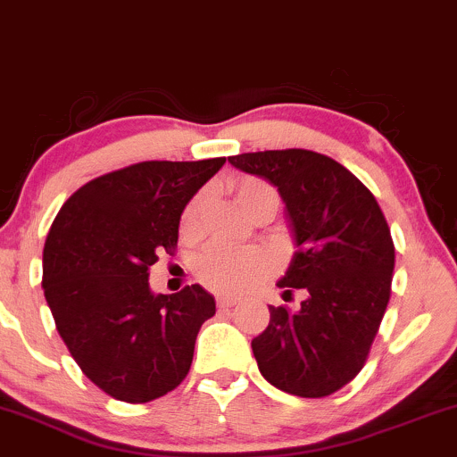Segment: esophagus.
Instances as JSON below:
<instances>
[{
	"mask_svg": "<svg viewBox=\"0 0 457 457\" xmlns=\"http://www.w3.org/2000/svg\"><path fill=\"white\" fill-rule=\"evenodd\" d=\"M217 305L221 307V309L234 307V305H236V298H229V296H217Z\"/></svg>",
	"mask_w": 457,
	"mask_h": 457,
	"instance_id": "esophagus-1",
	"label": "esophagus"
}]
</instances>
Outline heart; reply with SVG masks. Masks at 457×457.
I'll return each mask as SVG.
<instances>
[{
	"instance_id": "b5f03b06",
	"label": "heart",
	"mask_w": 457,
	"mask_h": 457,
	"mask_svg": "<svg viewBox=\"0 0 457 457\" xmlns=\"http://www.w3.org/2000/svg\"><path fill=\"white\" fill-rule=\"evenodd\" d=\"M236 199L246 214H253L262 206H272L275 211L279 208V193L260 178H243L236 185ZM204 202H206V195L197 193L187 204L180 219V232L185 238H195L199 234ZM272 266H275L272 258L262 249L212 245L195 260L193 270L204 286L219 295H240L262 277L269 275Z\"/></svg>"
}]
</instances>
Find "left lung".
<instances>
[{
  "mask_svg": "<svg viewBox=\"0 0 457 457\" xmlns=\"http://www.w3.org/2000/svg\"><path fill=\"white\" fill-rule=\"evenodd\" d=\"M228 161L277 187L296 246L279 287L307 292L298 312L269 307V327L251 342L262 376L292 395L327 397L363 370L389 305L395 246L385 214L353 171L318 152Z\"/></svg>",
  "mask_w": 457,
  "mask_h": 457,
  "instance_id": "left-lung-1",
  "label": "left lung"
}]
</instances>
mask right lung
Segmentation results:
<instances>
[{"label":"right lung","instance_id":"obj_1","mask_svg":"<svg viewBox=\"0 0 457 457\" xmlns=\"http://www.w3.org/2000/svg\"><path fill=\"white\" fill-rule=\"evenodd\" d=\"M223 162H135L83 185L51 225L43 287L57 333L83 374L115 400L152 402L191 370L214 298L199 283L154 295L148 270L159 251L178 245L182 211Z\"/></svg>","mask_w":457,"mask_h":457}]
</instances>
